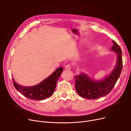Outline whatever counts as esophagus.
<instances>
[{
	"label": "esophagus",
	"instance_id": "34e87169",
	"mask_svg": "<svg viewBox=\"0 0 131 131\" xmlns=\"http://www.w3.org/2000/svg\"><path fill=\"white\" fill-rule=\"evenodd\" d=\"M71 67H72V65H71L70 64H68L65 66V69H70Z\"/></svg>",
	"mask_w": 131,
	"mask_h": 131
}]
</instances>
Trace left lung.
I'll return each instance as SVG.
<instances>
[{"mask_svg":"<svg viewBox=\"0 0 131 131\" xmlns=\"http://www.w3.org/2000/svg\"><path fill=\"white\" fill-rule=\"evenodd\" d=\"M111 50L117 54L116 64L109 76L101 81H94L87 75L81 74L75 77V89L80 96L88 99L103 97L110 92L120 77L123 66L122 51L120 46L112 40Z\"/></svg>","mask_w":131,"mask_h":131,"instance_id":"obj_1","label":"left lung"}]
</instances>
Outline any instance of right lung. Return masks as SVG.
I'll list each match as a JSON object with an SVG mask.
<instances>
[{
  "label": "right lung",
  "mask_w": 131,
  "mask_h": 131,
  "mask_svg": "<svg viewBox=\"0 0 131 131\" xmlns=\"http://www.w3.org/2000/svg\"><path fill=\"white\" fill-rule=\"evenodd\" d=\"M63 70V67L57 68L55 72L40 84L30 87L19 85L13 78L15 88L22 95L33 100H42L50 97L53 94L58 78Z\"/></svg>",
  "instance_id": "1"
}]
</instances>
